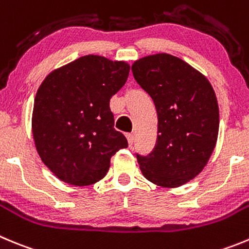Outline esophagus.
<instances>
[{
  "mask_svg": "<svg viewBox=\"0 0 249 249\" xmlns=\"http://www.w3.org/2000/svg\"><path fill=\"white\" fill-rule=\"evenodd\" d=\"M126 139L127 142H129V146H132V143H134V135L132 134H126Z\"/></svg>",
  "mask_w": 249,
  "mask_h": 249,
  "instance_id": "34e87169",
  "label": "esophagus"
}]
</instances>
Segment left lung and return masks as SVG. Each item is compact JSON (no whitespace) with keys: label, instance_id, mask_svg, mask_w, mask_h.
<instances>
[{"label":"left lung","instance_id":"left-lung-1","mask_svg":"<svg viewBox=\"0 0 249 249\" xmlns=\"http://www.w3.org/2000/svg\"><path fill=\"white\" fill-rule=\"evenodd\" d=\"M132 75L157 110V140L147 156L136 155L147 180L176 188L208 163L219 134V106L213 86L179 57L156 54L132 64Z\"/></svg>","mask_w":249,"mask_h":249}]
</instances>
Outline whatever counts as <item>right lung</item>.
<instances>
[{
	"mask_svg": "<svg viewBox=\"0 0 249 249\" xmlns=\"http://www.w3.org/2000/svg\"><path fill=\"white\" fill-rule=\"evenodd\" d=\"M125 61L86 55L54 70L34 99L32 131L41 161L65 183L94 184L127 140L114 129L109 101L129 76Z\"/></svg>",
	"mask_w": 249,
	"mask_h": 249,
	"instance_id": "obj_1",
	"label": "right lung"
}]
</instances>
